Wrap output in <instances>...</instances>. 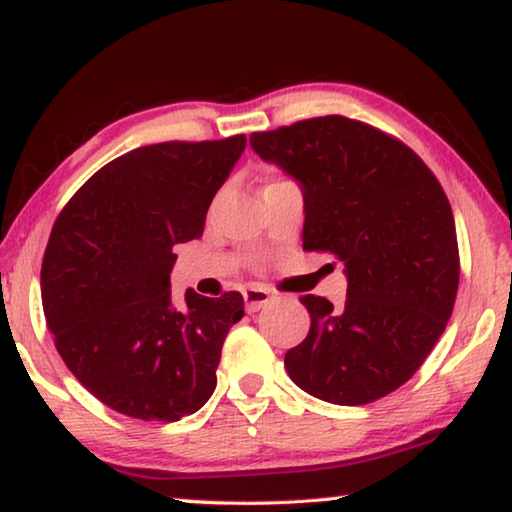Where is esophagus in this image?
Listing matches in <instances>:
<instances>
[{
	"label": "esophagus",
	"mask_w": 512,
	"mask_h": 512,
	"mask_svg": "<svg viewBox=\"0 0 512 512\" xmlns=\"http://www.w3.org/2000/svg\"><path fill=\"white\" fill-rule=\"evenodd\" d=\"M244 302H246L248 314H255V311L264 309L266 305H271L273 293L264 287H248L244 291Z\"/></svg>",
	"instance_id": "34e87169"
}]
</instances>
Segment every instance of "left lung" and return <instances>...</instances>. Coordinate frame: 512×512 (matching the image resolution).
<instances>
[{
  "label": "left lung",
  "mask_w": 512,
  "mask_h": 512,
  "mask_svg": "<svg viewBox=\"0 0 512 512\" xmlns=\"http://www.w3.org/2000/svg\"><path fill=\"white\" fill-rule=\"evenodd\" d=\"M250 149L296 180L302 246L334 253L348 280L343 307L300 298L311 327L284 354L293 384L341 406L393 393L454 309L458 244L443 187L409 146L341 115L253 133Z\"/></svg>",
  "instance_id": "obj_1"
}]
</instances>
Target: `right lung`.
Instances as JSON below:
<instances>
[{"mask_svg":"<svg viewBox=\"0 0 512 512\" xmlns=\"http://www.w3.org/2000/svg\"><path fill=\"white\" fill-rule=\"evenodd\" d=\"M246 137L162 142L108 162L54 223L40 287L47 327L72 375L110 409L176 422L216 388L228 329L244 298L171 296L173 248L203 235L214 194Z\"/></svg>","mask_w":512,"mask_h":512,"instance_id":"obj_1","label":"right lung"}]
</instances>
